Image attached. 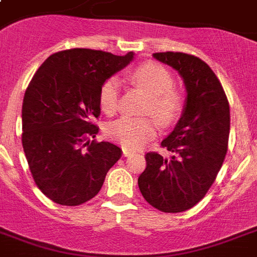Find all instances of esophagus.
I'll return each instance as SVG.
<instances>
[{"label":"esophagus","instance_id":"esophagus-1","mask_svg":"<svg viewBox=\"0 0 257 257\" xmlns=\"http://www.w3.org/2000/svg\"><path fill=\"white\" fill-rule=\"evenodd\" d=\"M131 155H133L132 152H131V151H129V149H122V156L124 157H129L131 156Z\"/></svg>","mask_w":257,"mask_h":257}]
</instances>
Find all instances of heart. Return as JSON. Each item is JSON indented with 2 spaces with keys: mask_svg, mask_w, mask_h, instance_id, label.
<instances>
[{
  "mask_svg": "<svg viewBox=\"0 0 257 257\" xmlns=\"http://www.w3.org/2000/svg\"><path fill=\"white\" fill-rule=\"evenodd\" d=\"M131 78L149 96L145 113L152 114L161 125L171 124L181 110V100L172 90L173 78L168 70L156 64H144L133 70ZM118 94L120 82L117 78H109L101 86L98 100L105 113L116 112ZM106 135L122 148L136 151L156 136V124L151 118L121 117L108 125Z\"/></svg>",
  "mask_w": 257,
  "mask_h": 257,
  "instance_id": "heart-1",
  "label": "heart"
}]
</instances>
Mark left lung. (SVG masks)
Returning a JSON list of instances; mask_svg holds the SVG:
<instances>
[{
    "label": "left lung",
    "mask_w": 257,
    "mask_h": 257,
    "mask_svg": "<svg viewBox=\"0 0 257 257\" xmlns=\"http://www.w3.org/2000/svg\"><path fill=\"white\" fill-rule=\"evenodd\" d=\"M153 58L180 74L187 96L179 121L161 143L172 156L147 153L139 188L152 207L177 213L203 199L223 165L229 105L216 74L200 58L173 52L153 53Z\"/></svg>",
    "instance_id": "1"
}]
</instances>
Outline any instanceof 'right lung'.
Masks as SVG:
<instances>
[{
  "label": "right lung",
  "mask_w": 257,
  "mask_h": 257,
  "mask_svg": "<svg viewBox=\"0 0 257 257\" xmlns=\"http://www.w3.org/2000/svg\"><path fill=\"white\" fill-rule=\"evenodd\" d=\"M135 58L92 49H69L46 58L26 89L22 147L37 187L61 205H80L100 192L121 157L117 145L94 139L100 89Z\"/></svg>",
  "instance_id": "obj_1"
}]
</instances>
